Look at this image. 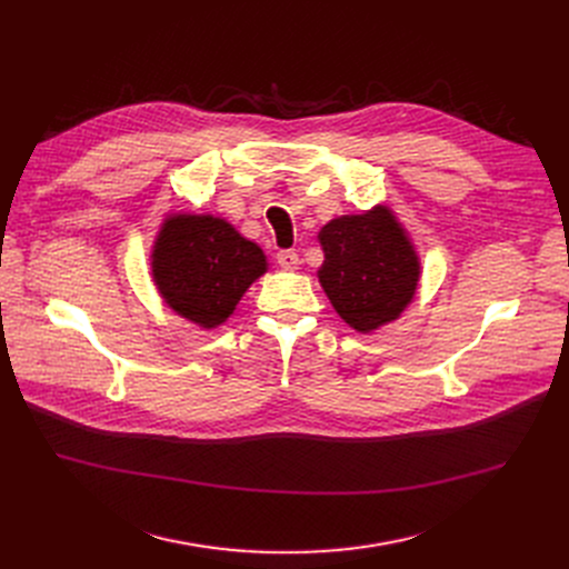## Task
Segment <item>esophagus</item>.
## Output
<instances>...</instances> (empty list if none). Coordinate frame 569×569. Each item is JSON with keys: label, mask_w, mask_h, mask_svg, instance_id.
<instances>
[{"label": "esophagus", "mask_w": 569, "mask_h": 569, "mask_svg": "<svg viewBox=\"0 0 569 569\" xmlns=\"http://www.w3.org/2000/svg\"><path fill=\"white\" fill-rule=\"evenodd\" d=\"M299 254H296L293 250H282V252H278V263L282 266V268H287V270H293V268H299Z\"/></svg>", "instance_id": "obj_1"}]
</instances>
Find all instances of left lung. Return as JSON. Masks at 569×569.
<instances>
[{"label": "left lung", "instance_id": "left-lung-1", "mask_svg": "<svg viewBox=\"0 0 569 569\" xmlns=\"http://www.w3.org/2000/svg\"><path fill=\"white\" fill-rule=\"evenodd\" d=\"M319 282L349 327L368 333L412 301L419 261L391 210L338 218L319 231Z\"/></svg>", "mask_w": 569, "mask_h": 569}]
</instances>
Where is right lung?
Segmentation results:
<instances>
[{
	"label": "right lung",
	"instance_id": "obj_1",
	"mask_svg": "<svg viewBox=\"0 0 569 569\" xmlns=\"http://www.w3.org/2000/svg\"><path fill=\"white\" fill-rule=\"evenodd\" d=\"M261 273L263 252L210 214H176L154 242L152 276L161 296L203 329L222 323Z\"/></svg>",
	"mask_w": 569,
	"mask_h": 569
}]
</instances>
